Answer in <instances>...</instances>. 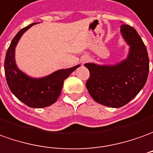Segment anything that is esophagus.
Returning a JSON list of instances; mask_svg holds the SVG:
<instances>
[{
    "label": "esophagus",
    "mask_w": 153,
    "mask_h": 153,
    "mask_svg": "<svg viewBox=\"0 0 153 153\" xmlns=\"http://www.w3.org/2000/svg\"><path fill=\"white\" fill-rule=\"evenodd\" d=\"M88 60H89V57H88V56H85L84 59H83V62H87Z\"/></svg>",
    "instance_id": "34e87169"
}]
</instances>
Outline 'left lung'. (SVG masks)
Wrapping results in <instances>:
<instances>
[{
  "mask_svg": "<svg viewBox=\"0 0 153 153\" xmlns=\"http://www.w3.org/2000/svg\"><path fill=\"white\" fill-rule=\"evenodd\" d=\"M121 32L130 46L126 60L114 66L84 64L90 71L86 83L89 94L97 102L115 108L126 105L138 94L149 72L147 48L137 30L122 25Z\"/></svg>",
  "mask_w": 153,
  "mask_h": 153,
  "instance_id": "8db88e82",
  "label": "left lung"
}]
</instances>
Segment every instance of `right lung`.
Segmentation results:
<instances>
[{"label":"right lung","instance_id":"add662e5","mask_svg":"<svg viewBox=\"0 0 153 153\" xmlns=\"http://www.w3.org/2000/svg\"><path fill=\"white\" fill-rule=\"evenodd\" d=\"M33 25L35 23L24 27L15 36L6 51L4 67L6 82L11 92L26 106L42 108L56 102L62 92L64 80L80 65L56 71L42 78H31L19 70L15 62V48L23 33Z\"/></svg>","mask_w":153,"mask_h":153}]
</instances>
